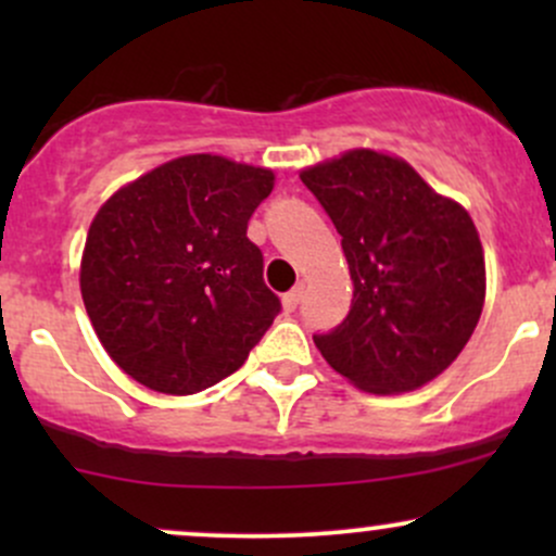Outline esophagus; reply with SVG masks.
<instances>
[{
    "instance_id": "1",
    "label": "esophagus",
    "mask_w": 556,
    "mask_h": 556,
    "mask_svg": "<svg viewBox=\"0 0 556 556\" xmlns=\"http://www.w3.org/2000/svg\"><path fill=\"white\" fill-rule=\"evenodd\" d=\"M305 298V282H298L295 287H292L290 292H287V295L282 298V305L287 311H295L298 305H300V300Z\"/></svg>"
}]
</instances>
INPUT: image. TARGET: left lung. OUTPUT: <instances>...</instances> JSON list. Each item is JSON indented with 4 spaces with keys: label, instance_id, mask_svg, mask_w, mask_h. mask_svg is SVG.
<instances>
[{
    "label": "left lung",
    "instance_id": "left-lung-1",
    "mask_svg": "<svg viewBox=\"0 0 556 556\" xmlns=\"http://www.w3.org/2000/svg\"><path fill=\"white\" fill-rule=\"evenodd\" d=\"M342 235L353 305L321 355L371 394L420 389L468 344L486 264L478 229L457 201L431 188L405 159L350 149L300 172Z\"/></svg>",
    "mask_w": 556,
    "mask_h": 556
}]
</instances>
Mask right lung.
I'll use <instances>...</instances> for the list:
<instances>
[{
	"label": "right lung",
	"mask_w": 556,
	"mask_h": 556,
	"mask_svg": "<svg viewBox=\"0 0 556 556\" xmlns=\"http://www.w3.org/2000/svg\"><path fill=\"white\" fill-rule=\"evenodd\" d=\"M274 172L216 154L164 162L88 227L80 295L96 337L138 384L195 394L227 379L279 314L245 229Z\"/></svg>",
	"instance_id": "add662e5"
}]
</instances>
